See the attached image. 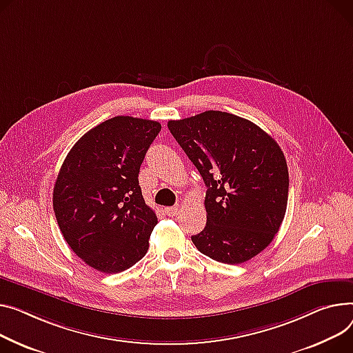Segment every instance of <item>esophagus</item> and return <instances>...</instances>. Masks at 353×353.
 Instances as JSON below:
<instances>
[{"label":"esophagus","mask_w":353,"mask_h":353,"mask_svg":"<svg viewBox=\"0 0 353 353\" xmlns=\"http://www.w3.org/2000/svg\"><path fill=\"white\" fill-rule=\"evenodd\" d=\"M179 210H180V207L179 205H173V207H166V214L169 216V217H174L177 213H179Z\"/></svg>","instance_id":"obj_1"}]
</instances>
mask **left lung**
Wrapping results in <instances>:
<instances>
[{"instance_id":"left-lung-1","label":"left lung","mask_w":353,"mask_h":353,"mask_svg":"<svg viewBox=\"0 0 353 353\" xmlns=\"http://www.w3.org/2000/svg\"><path fill=\"white\" fill-rule=\"evenodd\" d=\"M170 133L200 172L207 223L196 248L223 264L260 254L283 224L288 168L275 140L255 123L220 110L169 121Z\"/></svg>"}]
</instances>
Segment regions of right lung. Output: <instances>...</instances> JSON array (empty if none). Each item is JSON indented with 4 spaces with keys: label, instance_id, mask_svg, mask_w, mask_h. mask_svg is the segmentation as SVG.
<instances>
[{
    "label": "right lung",
    "instance_id": "1",
    "mask_svg": "<svg viewBox=\"0 0 353 353\" xmlns=\"http://www.w3.org/2000/svg\"><path fill=\"white\" fill-rule=\"evenodd\" d=\"M161 125L114 116L85 133L65 157L54 187L62 236L82 261L105 274L142 260L157 224L139 170Z\"/></svg>",
    "mask_w": 353,
    "mask_h": 353
}]
</instances>
